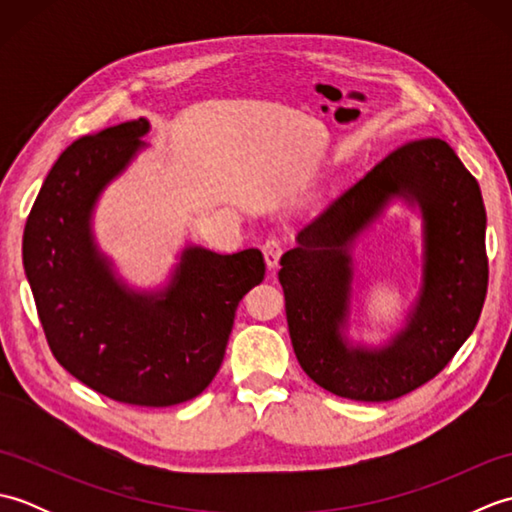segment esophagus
Instances as JSON below:
<instances>
[{"mask_svg":"<svg viewBox=\"0 0 512 512\" xmlns=\"http://www.w3.org/2000/svg\"><path fill=\"white\" fill-rule=\"evenodd\" d=\"M262 253H264V262L268 270H275L279 266L281 253H284V246H281V242H277V239H268V242L262 246Z\"/></svg>","mask_w":512,"mask_h":512,"instance_id":"1","label":"esophagus"}]
</instances>
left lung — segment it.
<instances>
[{
	"label": "left lung",
	"mask_w": 512,
	"mask_h": 512,
	"mask_svg": "<svg viewBox=\"0 0 512 512\" xmlns=\"http://www.w3.org/2000/svg\"><path fill=\"white\" fill-rule=\"evenodd\" d=\"M421 220L419 292L383 344L356 342L355 258L360 237L389 205ZM281 257L290 341L314 383L352 400L405 396L447 365L475 330L488 286L480 184L440 138L396 149L325 202Z\"/></svg>",
	"instance_id": "8db88e82"
}]
</instances>
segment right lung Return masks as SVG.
Wrapping results in <instances>:
<instances>
[{"instance_id": "1", "label": "right lung", "mask_w": 512, "mask_h": 512, "mask_svg": "<svg viewBox=\"0 0 512 512\" xmlns=\"http://www.w3.org/2000/svg\"><path fill=\"white\" fill-rule=\"evenodd\" d=\"M147 118L76 140L43 180L24 228V270L54 358L99 394L140 407L200 396L222 365L237 303L264 279L257 248L187 242L167 281L136 288L94 235L105 189L149 149Z\"/></svg>"}]
</instances>
